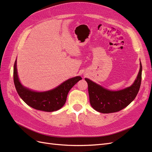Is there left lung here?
<instances>
[{
    "label": "left lung",
    "mask_w": 152,
    "mask_h": 152,
    "mask_svg": "<svg viewBox=\"0 0 152 152\" xmlns=\"http://www.w3.org/2000/svg\"><path fill=\"white\" fill-rule=\"evenodd\" d=\"M142 78V65L133 85L123 90L110 91L85 78L88 83L89 100L92 107L101 113L108 114L120 111L127 107L138 94Z\"/></svg>",
    "instance_id": "left-lung-1"
}]
</instances>
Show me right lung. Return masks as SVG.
Listing matches in <instances>:
<instances>
[{"label":"right lung","instance_id":"1","mask_svg":"<svg viewBox=\"0 0 152 152\" xmlns=\"http://www.w3.org/2000/svg\"><path fill=\"white\" fill-rule=\"evenodd\" d=\"M81 79V77L76 76L65 81L51 91L44 92H34L21 85L17 75V60L14 64L13 80L17 93L27 104L38 110L53 112L59 110L65 104L71 88Z\"/></svg>","mask_w":152,"mask_h":152}]
</instances>
